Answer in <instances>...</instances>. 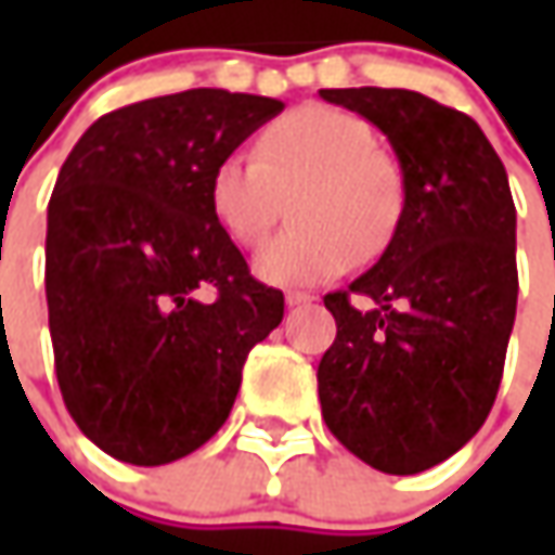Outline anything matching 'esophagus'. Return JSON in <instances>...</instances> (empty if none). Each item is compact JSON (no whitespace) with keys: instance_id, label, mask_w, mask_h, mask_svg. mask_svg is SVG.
Masks as SVG:
<instances>
[{"instance_id":"34e87169","label":"esophagus","mask_w":555,"mask_h":555,"mask_svg":"<svg viewBox=\"0 0 555 555\" xmlns=\"http://www.w3.org/2000/svg\"><path fill=\"white\" fill-rule=\"evenodd\" d=\"M311 299H314L311 293H287V306H289V309H296V306H309Z\"/></svg>"}]
</instances>
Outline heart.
<instances>
[{
	"label": "heart",
	"instance_id": "1",
	"mask_svg": "<svg viewBox=\"0 0 555 555\" xmlns=\"http://www.w3.org/2000/svg\"><path fill=\"white\" fill-rule=\"evenodd\" d=\"M289 201L287 234L256 256L271 287H314L392 244L404 176L376 151L371 122L327 104L296 107L256 139V160L228 154L209 176V209L237 246H259Z\"/></svg>",
	"mask_w": 555,
	"mask_h": 555
}]
</instances>
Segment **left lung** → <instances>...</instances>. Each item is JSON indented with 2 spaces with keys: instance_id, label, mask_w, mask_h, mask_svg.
Wrapping results in <instances>:
<instances>
[{
  "instance_id": "left-lung-1",
  "label": "left lung",
  "mask_w": 555,
  "mask_h": 555,
  "mask_svg": "<svg viewBox=\"0 0 555 555\" xmlns=\"http://www.w3.org/2000/svg\"><path fill=\"white\" fill-rule=\"evenodd\" d=\"M321 98L389 139L408 194L379 262L324 296L336 339L318 364L321 414L367 466L414 476L457 454L498 398L519 296L516 206L473 117L408 89Z\"/></svg>"
}]
</instances>
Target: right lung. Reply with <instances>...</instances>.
<instances>
[{
  "label": "right lung",
  "mask_w": 555,
  "mask_h": 555,
  "mask_svg": "<svg viewBox=\"0 0 555 555\" xmlns=\"http://www.w3.org/2000/svg\"><path fill=\"white\" fill-rule=\"evenodd\" d=\"M284 101L224 89L95 119L49 201L46 299L64 404L98 448L163 466L222 429L284 318L209 209V176Z\"/></svg>",
  "instance_id": "obj_1"
}]
</instances>
